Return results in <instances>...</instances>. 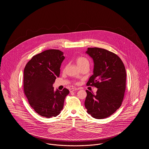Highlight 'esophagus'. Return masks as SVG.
Here are the masks:
<instances>
[{"mask_svg": "<svg viewBox=\"0 0 149 149\" xmlns=\"http://www.w3.org/2000/svg\"><path fill=\"white\" fill-rule=\"evenodd\" d=\"M77 90H78V89H77V88H70V89H69L70 92H74V91H77Z\"/></svg>", "mask_w": 149, "mask_h": 149, "instance_id": "obj_1", "label": "esophagus"}]
</instances>
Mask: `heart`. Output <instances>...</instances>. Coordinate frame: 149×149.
<instances>
[{
  "mask_svg": "<svg viewBox=\"0 0 149 149\" xmlns=\"http://www.w3.org/2000/svg\"><path fill=\"white\" fill-rule=\"evenodd\" d=\"M75 62L79 67L84 64H89L88 60L83 57H78L76 58Z\"/></svg>",
  "mask_w": 149,
  "mask_h": 149,
  "instance_id": "heart-1",
  "label": "heart"
}]
</instances>
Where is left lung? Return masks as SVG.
Wrapping results in <instances>:
<instances>
[{
  "instance_id": "obj_1",
  "label": "left lung",
  "mask_w": 149,
  "mask_h": 149,
  "mask_svg": "<svg viewBox=\"0 0 149 149\" xmlns=\"http://www.w3.org/2000/svg\"><path fill=\"white\" fill-rule=\"evenodd\" d=\"M86 53L94 62L93 74L86 85L98 89L95 94L86 91L85 108L93 118H105L121 106L126 90V69L120 58L108 50L89 47Z\"/></svg>"
}]
</instances>
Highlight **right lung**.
I'll use <instances>...</instances> for the list:
<instances>
[{"instance_id":"add662e5","label":"right lung","mask_w":149,"mask_h":149,"mask_svg":"<svg viewBox=\"0 0 149 149\" xmlns=\"http://www.w3.org/2000/svg\"><path fill=\"white\" fill-rule=\"evenodd\" d=\"M63 55L60 50H46L32 57L24 68V92L30 106L42 117L51 118L60 113L69 93L66 88L55 91L53 87L60 75Z\"/></svg>"}]
</instances>
